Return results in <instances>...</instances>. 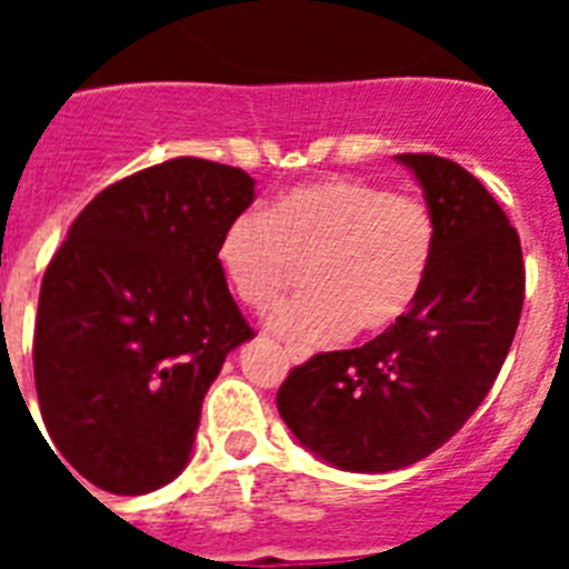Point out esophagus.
Returning <instances> with one entry per match:
<instances>
[{"label":"esophagus","mask_w":569,"mask_h":569,"mask_svg":"<svg viewBox=\"0 0 569 569\" xmlns=\"http://www.w3.org/2000/svg\"><path fill=\"white\" fill-rule=\"evenodd\" d=\"M284 353H288V359L293 361V365H301V361L308 359V350H301V347H293V345L284 347Z\"/></svg>","instance_id":"esophagus-1"}]
</instances>
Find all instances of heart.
I'll list each match as a JSON object with an SVG mask.
<instances>
[{
  "mask_svg": "<svg viewBox=\"0 0 569 569\" xmlns=\"http://www.w3.org/2000/svg\"><path fill=\"white\" fill-rule=\"evenodd\" d=\"M436 250V219L413 196L353 179L290 188L270 210H244L222 230L216 259L248 308L270 310L308 268L310 293L270 316L305 347L385 333L419 299Z\"/></svg>",
  "mask_w": 569,
  "mask_h": 569,
  "instance_id": "heart-1",
  "label": "heart"
}]
</instances>
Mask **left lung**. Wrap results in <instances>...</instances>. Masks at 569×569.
<instances>
[{"mask_svg":"<svg viewBox=\"0 0 569 569\" xmlns=\"http://www.w3.org/2000/svg\"><path fill=\"white\" fill-rule=\"evenodd\" d=\"M399 162L436 219L419 299L373 341L293 367L276 396L301 445L353 472L399 470L453 439L490 393L525 305L519 233L485 184L433 153Z\"/></svg>","mask_w":569,"mask_h":569,"instance_id":"1","label":"left lung"}]
</instances>
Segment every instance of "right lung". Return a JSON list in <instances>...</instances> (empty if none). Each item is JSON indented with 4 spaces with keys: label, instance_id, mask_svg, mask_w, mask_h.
I'll return each instance as SVG.
<instances>
[{
    "label": "right lung",
    "instance_id": "obj_1",
    "mask_svg": "<svg viewBox=\"0 0 569 569\" xmlns=\"http://www.w3.org/2000/svg\"><path fill=\"white\" fill-rule=\"evenodd\" d=\"M253 184L196 156L153 164L108 184L50 259L39 410L59 456L99 490L142 496L176 479L224 356L256 336L216 259Z\"/></svg>",
    "mask_w": 569,
    "mask_h": 569
}]
</instances>
